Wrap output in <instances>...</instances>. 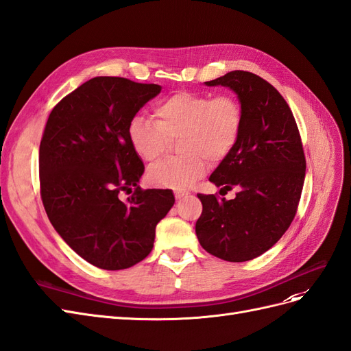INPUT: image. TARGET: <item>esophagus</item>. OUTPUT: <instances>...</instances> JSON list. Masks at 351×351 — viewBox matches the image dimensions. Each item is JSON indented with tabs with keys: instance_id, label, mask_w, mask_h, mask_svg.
Instances as JSON below:
<instances>
[{
	"instance_id": "34e87169",
	"label": "esophagus",
	"mask_w": 351,
	"mask_h": 351,
	"mask_svg": "<svg viewBox=\"0 0 351 351\" xmlns=\"http://www.w3.org/2000/svg\"><path fill=\"white\" fill-rule=\"evenodd\" d=\"M185 195H188V193H186V191H182V189H178V191H175V197H176V198H182V197H185Z\"/></svg>"
}]
</instances>
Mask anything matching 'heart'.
<instances>
[{"mask_svg": "<svg viewBox=\"0 0 351 351\" xmlns=\"http://www.w3.org/2000/svg\"><path fill=\"white\" fill-rule=\"evenodd\" d=\"M156 120L136 114L128 123V138L144 162L162 157L178 138L181 156L165 158L148 169V181L156 186L185 189L207 170V158L217 165L232 153L244 126V108L229 94L210 97L178 91L160 99Z\"/></svg>", "mask_w": 351, "mask_h": 351, "instance_id": "1", "label": "heart"}]
</instances>
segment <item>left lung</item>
I'll list each match as a JSON object with an SVG mask.
<instances>
[{
	"instance_id": "8db88e82",
	"label": "left lung",
	"mask_w": 351,
	"mask_h": 351,
	"mask_svg": "<svg viewBox=\"0 0 351 351\" xmlns=\"http://www.w3.org/2000/svg\"><path fill=\"white\" fill-rule=\"evenodd\" d=\"M208 86L237 93L244 108L239 141L210 175L234 199L197 194L203 204L195 234L207 253L247 262L275 245L291 225L302 197L306 157L295 119L284 97L263 77L234 70Z\"/></svg>"
}]
</instances>
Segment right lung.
I'll list each match as a JSON object with an SVG mask.
<instances>
[{
	"label": "right lung",
	"instance_id": "right-lung-1",
	"mask_svg": "<svg viewBox=\"0 0 351 351\" xmlns=\"http://www.w3.org/2000/svg\"><path fill=\"white\" fill-rule=\"evenodd\" d=\"M160 91L156 84L98 76L48 116L39 145L44 208L66 244L99 269L144 260L157 223L175 203L170 189L138 185L144 163L128 138L129 120Z\"/></svg>",
	"mask_w": 351,
	"mask_h": 351
}]
</instances>
